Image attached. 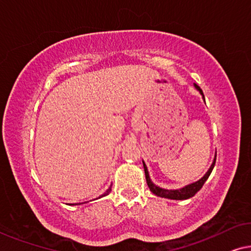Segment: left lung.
<instances>
[{
    "mask_svg": "<svg viewBox=\"0 0 251 251\" xmlns=\"http://www.w3.org/2000/svg\"><path fill=\"white\" fill-rule=\"evenodd\" d=\"M194 88H196L199 93L201 94L202 99H203V101L205 102V98H204V95H203V91L201 90L200 87L196 83H193ZM216 158H217V153L214 155V158H213V162L211 166H210L208 172H206L203 176H202L200 180H198L193 183H190V184L183 186L181 189H164V188H161V186H158L156 184H154L151 180L150 177V174H149V170H147V166L145 164V162L143 161V166H144V171H145V177H146V183L147 185H149V188L151 190V192H153L155 196L157 197H161V198H165V199H171V200H186V199H190L192 198L194 194H196L198 191H200V189L203 186L204 182L208 180V177L210 176V174H211L212 170L214 168V164H216Z\"/></svg>",
    "mask_w": 251,
    "mask_h": 251,
    "instance_id": "left-lung-1",
    "label": "left lung"
}]
</instances>
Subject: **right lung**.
<instances>
[{"label": "right lung", "mask_w": 251, "mask_h": 251, "mask_svg": "<svg viewBox=\"0 0 251 251\" xmlns=\"http://www.w3.org/2000/svg\"><path fill=\"white\" fill-rule=\"evenodd\" d=\"M110 191H111V186H109V188L107 189L106 192H105V193H102L101 196L99 197V198H97V199H100V198H102V197H106V196H108V194L110 193ZM83 203H87V202H83ZM75 204H80V203H75V204H71V205H75Z\"/></svg>", "instance_id": "right-lung-1"}]
</instances>
